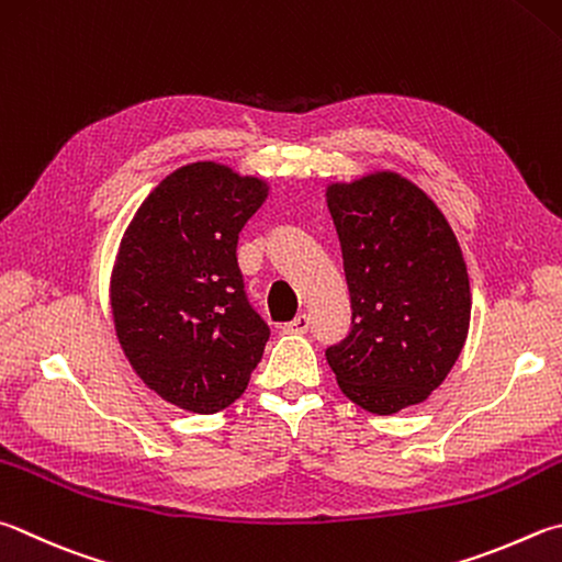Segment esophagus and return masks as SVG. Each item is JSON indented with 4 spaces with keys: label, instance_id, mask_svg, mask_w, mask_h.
<instances>
[{
    "label": "esophagus",
    "instance_id": "obj_1",
    "mask_svg": "<svg viewBox=\"0 0 562 562\" xmlns=\"http://www.w3.org/2000/svg\"><path fill=\"white\" fill-rule=\"evenodd\" d=\"M284 331H290V334H307L310 331V316L307 314H297L290 324H284Z\"/></svg>",
    "mask_w": 562,
    "mask_h": 562
}]
</instances>
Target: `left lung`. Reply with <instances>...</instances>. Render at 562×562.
<instances>
[{
    "label": "left lung",
    "instance_id": "left-lung-1",
    "mask_svg": "<svg viewBox=\"0 0 562 562\" xmlns=\"http://www.w3.org/2000/svg\"><path fill=\"white\" fill-rule=\"evenodd\" d=\"M351 294V331L326 349L341 393L373 415L420 405L464 349L472 288L445 213L411 179L373 169L326 183Z\"/></svg>",
    "mask_w": 562,
    "mask_h": 562
}]
</instances>
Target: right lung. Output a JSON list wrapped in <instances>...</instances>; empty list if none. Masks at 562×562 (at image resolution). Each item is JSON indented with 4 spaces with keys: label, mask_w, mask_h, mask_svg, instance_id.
<instances>
[{
    "label": "right lung",
    "mask_w": 562,
    "mask_h": 562,
    "mask_svg": "<svg viewBox=\"0 0 562 562\" xmlns=\"http://www.w3.org/2000/svg\"><path fill=\"white\" fill-rule=\"evenodd\" d=\"M270 183L218 161L161 179L122 233L110 312L125 359L149 391L189 413L236 403L270 329L246 300L238 233Z\"/></svg>",
    "instance_id": "obj_1"
}]
</instances>
